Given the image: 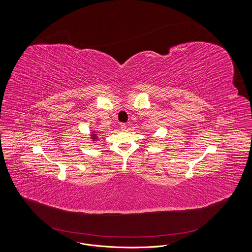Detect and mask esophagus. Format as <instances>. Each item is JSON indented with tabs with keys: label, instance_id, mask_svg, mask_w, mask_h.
Here are the masks:
<instances>
[{
	"label": "esophagus",
	"instance_id": "34e87169",
	"mask_svg": "<svg viewBox=\"0 0 252 252\" xmlns=\"http://www.w3.org/2000/svg\"><path fill=\"white\" fill-rule=\"evenodd\" d=\"M120 127L122 130H126V124H121Z\"/></svg>",
	"mask_w": 252,
	"mask_h": 252
}]
</instances>
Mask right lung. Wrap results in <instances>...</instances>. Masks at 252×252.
Wrapping results in <instances>:
<instances>
[{
    "label": "right lung",
    "instance_id": "1",
    "mask_svg": "<svg viewBox=\"0 0 252 252\" xmlns=\"http://www.w3.org/2000/svg\"><path fill=\"white\" fill-rule=\"evenodd\" d=\"M92 139H93V141H96L98 138H97V134H96L95 132H93V134H92Z\"/></svg>",
    "mask_w": 252,
    "mask_h": 252
}]
</instances>
